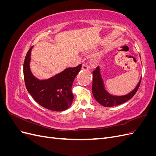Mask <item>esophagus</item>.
Returning a JSON list of instances; mask_svg holds the SVG:
<instances>
[{"label":"esophagus","instance_id":"obj_1","mask_svg":"<svg viewBox=\"0 0 156 156\" xmlns=\"http://www.w3.org/2000/svg\"><path fill=\"white\" fill-rule=\"evenodd\" d=\"M82 69L84 71H88L89 69L88 66L87 64H83L82 66Z\"/></svg>","mask_w":156,"mask_h":156}]
</instances>
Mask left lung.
Returning <instances> with one entry per match:
<instances>
[{
	"label": "left lung",
	"mask_w": 156,
	"mask_h": 156,
	"mask_svg": "<svg viewBox=\"0 0 156 156\" xmlns=\"http://www.w3.org/2000/svg\"><path fill=\"white\" fill-rule=\"evenodd\" d=\"M141 78L139 80L136 87L127 94L124 96H113L108 93L105 88L104 83L100 73V68L98 66L93 72V82H92V94L96 100L104 107H112L124 103L128 101L133 97L137 91L140 86Z\"/></svg>",
	"instance_id": "obj_1"
}]
</instances>
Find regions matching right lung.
I'll list each match as a JSON object with an SVG mask.
<instances>
[{
  "label": "right lung",
  "instance_id": "right-lung-1",
  "mask_svg": "<svg viewBox=\"0 0 156 156\" xmlns=\"http://www.w3.org/2000/svg\"><path fill=\"white\" fill-rule=\"evenodd\" d=\"M32 48L26 55L23 64V73L25 86L34 100L48 109L63 111L68 108L73 102L72 92L73 83L81 70L82 65L68 68L62 72L48 79L40 80L31 72L30 68Z\"/></svg>",
  "mask_w": 156,
  "mask_h": 156
}]
</instances>
